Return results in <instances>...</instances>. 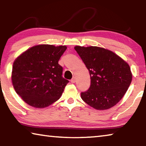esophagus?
Wrapping results in <instances>:
<instances>
[{
	"mask_svg": "<svg viewBox=\"0 0 146 146\" xmlns=\"http://www.w3.org/2000/svg\"><path fill=\"white\" fill-rule=\"evenodd\" d=\"M75 81H76L75 78H73L71 80V83H75Z\"/></svg>",
	"mask_w": 146,
	"mask_h": 146,
	"instance_id": "esophagus-1",
	"label": "esophagus"
}]
</instances>
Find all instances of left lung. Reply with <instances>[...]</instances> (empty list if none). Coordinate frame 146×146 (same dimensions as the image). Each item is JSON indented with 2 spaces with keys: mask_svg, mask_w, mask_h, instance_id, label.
Returning <instances> with one entry per match:
<instances>
[{
  "mask_svg": "<svg viewBox=\"0 0 146 146\" xmlns=\"http://www.w3.org/2000/svg\"><path fill=\"white\" fill-rule=\"evenodd\" d=\"M90 71L91 85L81 98L98 110L112 108L122 99L132 80L128 64L113 51L97 46H75Z\"/></svg>",
  "mask_w": 146,
  "mask_h": 146,
  "instance_id": "8db88e82",
  "label": "left lung"
}]
</instances>
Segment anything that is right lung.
<instances>
[{"mask_svg":"<svg viewBox=\"0 0 146 146\" xmlns=\"http://www.w3.org/2000/svg\"><path fill=\"white\" fill-rule=\"evenodd\" d=\"M66 46L42 44L24 51L14 61L11 80L16 93L28 105L44 108L60 98L69 82L58 60Z\"/></svg>","mask_w":146,"mask_h":146,"instance_id":"add662e5","label":"right lung"}]
</instances>
